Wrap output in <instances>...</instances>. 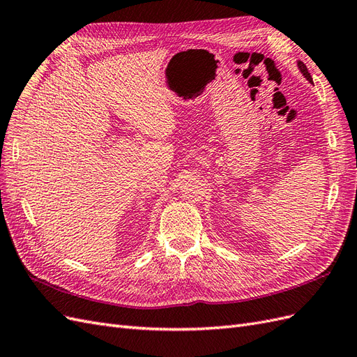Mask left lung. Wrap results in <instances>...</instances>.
Returning <instances> with one entry per match:
<instances>
[{
  "instance_id": "obj_1",
  "label": "left lung",
  "mask_w": 357,
  "mask_h": 357,
  "mask_svg": "<svg viewBox=\"0 0 357 357\" xmlns=\"http://www.w3.org/2000/svg\"><path fill=\"white\" fill-rule=\"evenodd\" d=\"M298 67H299L301 73L305 75V79H307L310 83H312V79H311V75H310V73H308V70H307V67H305V63L299 61V62H298Z\"/></svg>"
}]
</instances>
